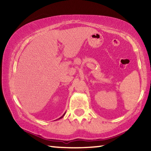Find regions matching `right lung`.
<instances>
[{"label": "right lung", "mask_w": 151, "mask_h": 151, "mask_svg": "<svg viewBox=\"0 0 151 151\" xmlns=\"http://www.w3.org/2000/svg\"><path fill=\"white\" fill-rule=\"evenodd\" d=\"M65 114H63V115L62 116H61V117H60V118H59V119H61V118H63V116H64V115H65Z\"/></svg>", "instance_id": "right-lung-1"}]
</instances>
